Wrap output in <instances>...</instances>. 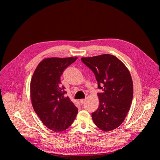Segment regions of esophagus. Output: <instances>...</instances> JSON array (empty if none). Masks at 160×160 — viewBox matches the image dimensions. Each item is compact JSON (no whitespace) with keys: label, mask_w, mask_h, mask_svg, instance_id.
<instances>
[{"label":"esophagus","mask_w":160,"mask_h":160,"mask_svg":"<svg viewBox=\"0 0 160 160\" xmlns=\"http://www.w3.org/2000/svg\"><path fill=\"white\" fill-rule=\"evenodd\" d=\"M85 101H86V99H81V100H80V103H81V104H83V103H85Z\"/></svg>","instance_id":"esophagus-1"}]
</instances>
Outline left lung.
Returning a JSON list of instances; mask_svg holds the SVG:
<instances>
[{
  "mask_svg": "<svg viewBox=\"0 0 160 160\" xmlns=\"http://www.w3.org/2000/svg\"><path fill=\"white\" fill-rule=\"evenodd\" d=\"M81 61L93 72L102 90L98 93L99 108L92 113L93 122L104 132L115 129L123 122L132 102L130 72L118 58L109 54L82 57Z\"/></svg>",
  "mask_w": 160,
  "mask_h": 160,
  "instance_id": "left-lung-1",
  "label": "left lung"
}]
</instances>
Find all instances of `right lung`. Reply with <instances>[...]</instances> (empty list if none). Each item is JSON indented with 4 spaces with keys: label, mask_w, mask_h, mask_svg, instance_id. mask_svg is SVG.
I'll list each match as a JSON object with an SVG mask.
<instances>
[{
    "label": "right lung",
    "mask_w": 160,
    "mask_h": 160,
    "mask_svg": "<svg viewBox=\"0 0 160 160\" xmlns=\"http://www.w3.org/2000/svg\"><path fill=\"white\" fill-rule=\"evenodd\" d=\"M77 57H51L43 59L32 75L30 91L32 108L47 128L59 132L68 128L78 113L66 97L61 76Z\"/></svg>",
    "instance_id": "1"
}]
</instances>
